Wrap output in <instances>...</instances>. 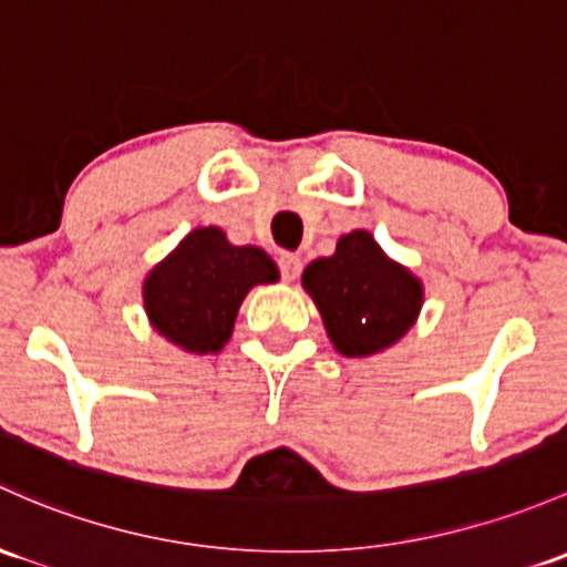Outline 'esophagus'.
<instances>
[{
	"label": "esophagus",
	"mask_w": 567,
	"mask_h": 567,
	"mask_svg": "<svg viewBox=\"0 0 567 567\" xmlns=\"http://www.w3.org/2000/svg\"><path fill=\"white\" fill-rule=\"evenodd\" d=\"M279 271H282L285 282H293V279H299V274H301V258H299V255H293V252L279 255Z\"/></svg>",
	"instance_id": "34e87169"
}]
</instances>
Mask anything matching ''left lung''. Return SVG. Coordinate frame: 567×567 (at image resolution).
Masks as SVG:
<instances>
[{
  "label": "left lung",
  "mask_w": 567,
  "mask_h": 567,
  "mask_svg": "<svg viewBox=\"0 0 567 567\" xmlns=\"http://www.w3.org/2000/svg\"><path fill=\"white\" fill-rule=\"evenodd\" d=\"M301 285L320 309L333 348L348 359H367L396 344L424 303L421 279L391 260L367 230L339 238L331 258L303 268Z\"/></svg>",
  "instance_id": "1"
}]
</instances>
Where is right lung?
<instances>
[{
	"mask_svg": "<svg viewBox=\"0 0 567 567\" xmlns=\"http://www.w3.org/2000/svg\"><path fill=\"white\" fill-rule=\"evenodd\" d=\"M277 279V264L260 247H236L219 228H195L148 271L143 307L152 329L176 348L219 353L244 296Z\"/></svg>",
	"mask_w": 567,
	"mask_h": 567,
	"instance_id": "obj_1",
	"label": "right lung"
}]
</instances>
